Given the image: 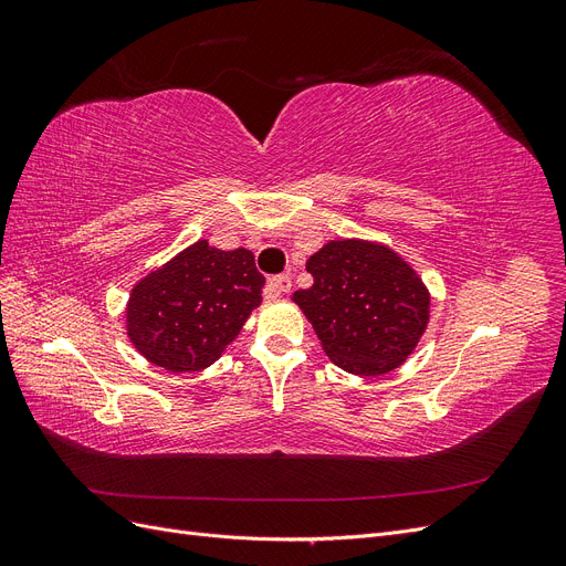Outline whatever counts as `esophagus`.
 <instances>
[{
    "label": "esophagus",
    "mask_w": 566,
    "mask_h": 566,
    "mask_svg": "<svg viewBox=\"0 0 566 566\" xmlns=\"http://www.w3.org/2000/svg\"><path fill=\"white\" fill-rule=\"evenodd\" d=\"M290 287H293V281H290L287 273H281V276H273V279L266 281L264 297H266V300H279V297H283L285 293H290Z\"/></svg>",
    "instance_id": "1"
}]
</instances>
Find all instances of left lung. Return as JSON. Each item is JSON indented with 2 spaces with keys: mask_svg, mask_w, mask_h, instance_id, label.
<instances>
[{
  "mask_svg": "<svg viewBox=\"0 0 566 566\" xmlns=\"http://www.w3.org/2000/svg\"><path fill=\"white\" fill-rule=\"evenodd\" d=\"M314 285L293 302L342 370L378 378L413 354L430 323V290L389 245L339 238L306 260Z\"/></svg>",
  "mask_w": 566,
  "mask_h": 566,
  "instance_id": "8db88e82",
  "label": "left lung"
}]
</instances>
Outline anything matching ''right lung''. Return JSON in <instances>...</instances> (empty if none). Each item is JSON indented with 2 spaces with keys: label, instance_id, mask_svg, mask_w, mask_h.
<instances>
[{
  "label": "right lung",
  "instance_id": "add662e5",
  "mask_svg": "<svg viewBox=\"0 0 566 566\" xmlns=\"http://www.w3.org/2000/svg\"><path fill=\"white\" fill-rule=\"evenodd\" d=\"M264 276L245 248L196 241L134 283L127 337L144 358L169 373L212 366L262 304Z\"/></svg>",
  "mask_w": 566,
  "mask_h": 566
}]
</instances>
